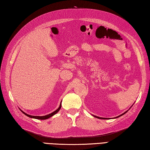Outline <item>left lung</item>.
Here are the masks:
<instances>
[{
  "mask_svg": "<svg viewBox=\"0 0 150 150\" xmlns=\"http://www.w3.org/2000/svg\"><path fill=\"white\" fill-rule=\"evenodd\" d=\"M128 111H125V112H124V113H122V114H121L120 115H119V116H118V117H116L115 118H118V117H120V116H122V115H124L125 114L126 112H128ZM93 117H96V118H97V119H107V118H103V117H97V116H95V115H93Z\"/></svg>",
  "mask_w": 150,
  "mask_h": 150,
  "instance_id": "left-lung-1",
  "label": "left lung"
}]
</instances>
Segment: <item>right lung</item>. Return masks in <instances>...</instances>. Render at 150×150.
I'll return each instance as SVG.
<instances>
[{"label": "right lung", "instance_id": "obj_1", "mask_svg": "<svg viewBox=\"0 0 150 150\" xmlns=\"http://www.w3.org/2000/svg\"><path fill=\"white\" fill-rule=\"evenodd\" d=\"M60 108H61V103H60V106H59L58 109L56 110L55 111H53V112H52V113L48 114V115H44V116H33V115H28V114H27V113H24V111H22V110H21V111L25 115H26V116L29 117H30V118H33V119H39V120H45V119H49V118H50L51 117L53 116L54 115L56 114L57 112H58V111L60 110Z\"/></svg>", "mask_w": 150, "mask_h": 150}]
</instances>
